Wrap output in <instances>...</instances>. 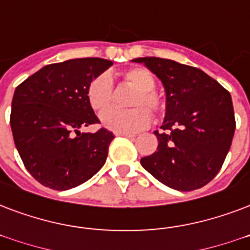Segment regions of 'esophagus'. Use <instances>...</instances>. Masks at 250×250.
I'll return each instance as SVG.
<instances>
[{
  "label": "esophagus",
  "instance_id": "esophagus-1",
  "mask_svg": "<svg viewBox=\"0 0 250 250\" xmlns=\"http://www.w3.org/2000/svg\"><path fill=\"white\" fill-rule=\"evenodd\" d=\"M118 136H123V138H128V139L133 138V135H131V133H118Z\"/></svg>",
  "mask_w": 250,
  "mask_h": 250
}]
</instances>
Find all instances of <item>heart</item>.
<instances>
[{
  "mask_svg": "<svg viewBox=\"0 0 250 250\" xmlns=\"http://www.w3.org/2000/svg\"><path fill=\"white\" fill-rule=\"evenodd\" d=\"M123 79L136 90L129 100L128 110H108L101 117L102 125L117 133H131L144 129L152 121V115H161L165 110L163 97L155 90V76L146 68H129L123 72ZM86 98L95 112H104L111 106L112 81L106 73L97 76L86 89Z\"/></svg>",
  "mask_w": 250,
  "mask_h": 250,
  "instance_id": "1",
  "label": "heart"
}]
</instances>
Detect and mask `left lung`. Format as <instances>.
Listing matches in <instances>:
<instances>
[{
	"label": "left lung",
	"mask_w": 250,
	"mask_h": 250,
	"mask_svg": "<svg viewBox=\"0 0 250 250\" xmlns=\"http://www.w3.org/2000/svg\"><path fill=\"white\" fill-rule=\"evenodd\" d=\"M161 80L167 112L159 146L140 160L156 180L191 191L214 180L231 148L236 122L229 91L203 70L160 57H139Z\"/></svg>",
	"instance_id": "left-lung-1"
}]
</instances>
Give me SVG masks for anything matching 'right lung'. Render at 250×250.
<instances>
[{
    "mask_svg": "<svg viewBox=\"0 0 250 250\" xmlns=\"http://www.w3.org/2000/svg\"><path fill=\"white\" fill-rule=\"evenodd\" d=\"M111 65L100 57L49 64L15 89L13 138L26 169L42 185L69 190L106 163L112 132L106 128L80 132V128L100 122L87 102L86 89Z\"/></svg>",
    "mask_w": 250,
    "mask_h": 250,
    "instance_id": "obj_1",
    "label": "right lung"
}]
</instances>
